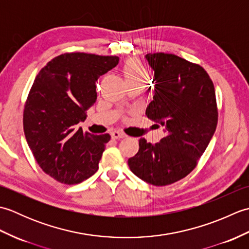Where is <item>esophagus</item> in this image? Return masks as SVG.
<instances>
[{
    "label": "esophagus",
    "instance_id": "1",
    "mask_svg": "<svg viewBox=\"0 0 249 249\" xmlns=\"http://www.w3.org/2000/svg\"><path fill=\"white\" fill-rule=\"evenodd\" d=\"M110 135L114 139H121V138H125L126 137V135L124 133H122V131H120V130H112L110 133Z\"/></svg>",
    "mask_w": 249,
    "mask_h": 249
}]
</instances>
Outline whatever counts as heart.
<instances>
[{
	"mask_svg": "<svg viewBox=\"0 0 249 249\" xmlns=\"http://www.w3.org/2000/svg\"><path fill=\"white\" fill-rule=\"evenodd\" d=\"M123 76L127 84L135 82H146L149 80V76H147L145 68L136 59L128 60L125 63L123 67Z\"/></svg>",
	"mask_w": 249,
	"mask_h": 249,
	"instance_id": "1",
	"label": "heart"
}]
</instances>
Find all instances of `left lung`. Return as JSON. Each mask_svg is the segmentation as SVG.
<instances>
[{
	"mask_svg": "<svg viewBox=\"0 0 249 249\" xmlns=\"http://www.w3.org/2000/svg\"><path fill=\"white\" fill-rule=\"evenodd\" d=\"M145 59L155 83L145 114L167 134L155 144L140 138L139 151L128 166L144 182L166 186L194 170L212 139L218 120L215 89L198 64L162 52L147 53Z\"/></svg>",
	"mask_w": 249,
	"mask_h": 249,
	"instance_id": "left-lung-1",
	"label": "left lung"
}]
</instances>
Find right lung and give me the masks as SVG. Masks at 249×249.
<instances>
[{"label":"right lung","mask_w":249,"mask_h":249,"mask_svg":"<svg viewBox=\"0 0 249 249\" xmlns=\"http://www.w3.org/2000/svg\"><path fill=\"white\" fill-rule=\"evenodd\" d=\"M119 56L64 53L36 76L23 111L25 139L45 173L78 184L98 170L110 135L83 133L77 124L97 99V79L119 64Z\"/></svg>","instance_id":"obj_1"}]
</instances>
